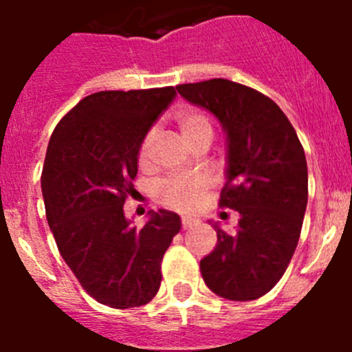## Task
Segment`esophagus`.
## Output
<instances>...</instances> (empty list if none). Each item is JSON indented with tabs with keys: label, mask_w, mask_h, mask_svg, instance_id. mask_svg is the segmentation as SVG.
I'll return each mask as SVG.
<instances>
[{
	"label": "esophagus",
	"mask_w": 352,
	"mask_h": 352,
	"mask_svg": "<svg viewBox=\"0 0 352 352\" xmlns=\"http://www.w3.org/2000/svg\"><path fill=\"white\" fill-rule=\"evenodd\" d=\"M195 223H197V220L188 219V217H183V220H182V227H183V229H190V227H194Z\"/></svg>",
	"instance_id": "1"
}]
</instances>
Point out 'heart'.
Here are the masks:
<instances>
[{"mask_svg": "<svg viewBox=\"0 0 352 352\" xmlns=\"http://www.w3.org/2000/svg\"><path fill=\"white\" fill-rule=\"evenodd\" d=\"M178 129L188 146L203 139L213 138V125L201 111L186 109L178 116ZM157 132L149 130L146 138L142 139L141 149H139V164L142 167L148 166L153 157ZM211 188V182L206 176H195V178H170L166 179L158 186V199L166 206L178 211H192L203 203V199Z\"/></svg>", "mask_w": 352, "mask_h": 352, "instance_id": "b5f03b06", "label": "heart"}]
</instances>
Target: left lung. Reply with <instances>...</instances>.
I'll return each instance as SVG.
<instances>
[{"label": "left lung", "instance_id": "obj_1", "mask_svg": "<svg viewBox=\"0 0 352 352\" xmlns=\"http://www.w3.org/2000/svg\"><path fill=\"white\" fill-rule=\"evenodd\" d=\"M176 89L222 125L220 206L239 213L234 232L210 222L219 239L201 259L203 278L226 300H257L280 280L300 239L309 199L303 146L282 109L243 84L211 79Z\"/></svg>", "mask_w": 352, "mask_h": 352}]
</instances>
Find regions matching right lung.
I'll list each match as a JSON object with an SVG mask.
<instances>
[{"label":"right lung","mask_w":352,"mask_h":352,"mask_svg":"<svg viewBox=\"0 0 352 352\" xmlns=\"http://www.w3.org/2000/svg\"><path fill=\"white\" fill-rule=\"evenodd\" d=\"M174 98V88L93 93L49 141L42 195L51 232L84 291L113 309L153 300L164 254L182 229L174 211L151 210L141 229L123 211L142 139Z\"/></svg>","instance_id":"right-lung-1"}]
</instances>
